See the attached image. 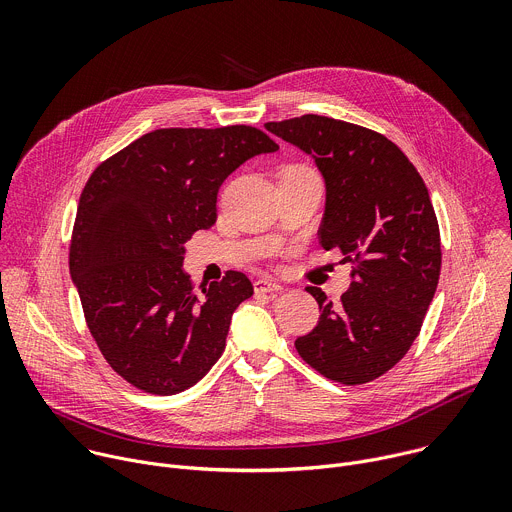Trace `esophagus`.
I'll use <instances>...</instances> for the list:
<instances>
[{
  "label": "esophagus",
  "instance_id": "obj_1",
  "mask_svg": "<svg viewBox=\"0 0 512 512\" xmlns=\"http://www.w3.org/2000/svg\"><path fill=\"white\" fill-rule=\"evenodd\" d=\"M253 287H255V294H273V291H279V289H281V285H279L277 281L269 279V277L257 279V281L253 283Z\"/></svg>",
  "mask_w": 512,
  "mask_h": 512
}]
</instances>
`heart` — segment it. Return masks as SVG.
<instances>
[{"label": "heart", "mask_w": 512, "mask_h": 512, "mask_svg": "<svg viewBox=\"0 0 512 512\" xmlns=\"http://www.w3.org/2000/svg\"><path fill=\"white\" fill-rule=\"evenodd\" d=\"M281 174H314V170L304 166V164H291V166L283 168Z\"/></svg>", "instance_id": "b5f03b06"}]
</instances>
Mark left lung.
Instances as JSON below:
<instances>
[{
  "label": "left lung",
  "instance_id": "8db88e82",
  "mask_svg": "<svg viewBox=\"0 0 512 512\" xmlns=\"http://www.w3.org/2000/svg\"><path fill=\"white\" fill-rule=\"evenodd\" d=\"M265 127L314 158L326 182L320 245L352 263V283L338 304L320 287H306L320 320L296 350L330 381H375L411 348L440 281V227L427 186L397 145L373 129L322 115Z\"/></svg>",
  "mask_w": 512,
  "mask_h": 512
}]
</instances>
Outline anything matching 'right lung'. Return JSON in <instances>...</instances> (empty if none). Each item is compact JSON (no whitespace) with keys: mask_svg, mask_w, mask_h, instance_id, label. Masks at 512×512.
<instances>
[{"mask_svg":"<svg viewBox=\"0 0 512 512\" xmlns=\"http://www.w3.org/2000/svg\"><path fill=\"white\" fill-rule=\"evenodd\" d=\"M279 145L251 125L145 133L95 168L70 239V277L109 367L152 395L196 385L221 358L233 312L253 296L241 271L196 291L184 243L216 223V194Z\"/></svg>","mask_w":512,"mask_h":512,"instance_id":"right-lung-1","label":"right lung"}]
</instances>
